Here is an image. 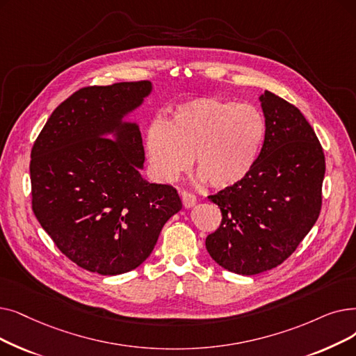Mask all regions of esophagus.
Instances as JSON below:
<instances>
[{
  "label": "esophagus",
  "instance_id": "34e87169",
  "mask_svg": "<svg viewBox=\"0 0 356 356\" xmlns=\"http://www.w3.org/2000/svg\"><path fill=\"white\" fill-rule=\"evenodd\" d=\"M180 196H181L184 208H192V207L196 204V196H195L192 192L181 191V192H180Z\"/></svg>",
  "mask_w": 356,
  "mask_h": 356
}]
</instances>
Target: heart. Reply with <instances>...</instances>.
Listing matches in <instances>:
<instances>
[{"mask_svg":"<svg viewBox=\"0 0 356 356\" xmlns=\"http://www.w3.org/2000/svg\"><path fill=\"white\" fill-rule=\"evenodd\" d=\"M265 135L266 122L256 106L199 97L177 106L167 122H151L145 149L157 179H177L192 157L200 179L211 188L224 189L249 175Z\"/></svg>","mask_w":356,"mask_h":356,"instance_id":"1","label":"heart"}]
</instances>
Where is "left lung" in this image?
Instances as JSON below:
<instances>
[{
  "label": "left lung",
  "mask_w": 356,
  "mask_h": 356,
  "mask_svg": "<svg viewBox=\"0 0 356 356\" xmlns=\"http://www.w3.org/2000/svg\"><path fill=\"white\" fill-rule=\"evenodd\" d=\"M266 135L243 180L208 199L222 220L205 245L224 269L257 275L281 265L316 224L326 160L298 107L265 91L260 96Z\"/></svg>",
  "instance_id": "obj_1"
}]
</instances>
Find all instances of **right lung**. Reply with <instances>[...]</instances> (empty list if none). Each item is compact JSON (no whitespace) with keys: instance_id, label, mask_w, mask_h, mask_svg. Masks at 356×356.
I'll return each instance as SVG.
<instances>
[{"instance_id":"obj_1","label":"right lung","mask_w":356,"mask_h":356,"mask_svg":"<svg viewBox=\"0 0 356 356\" xmlns=\"http://www.w3.org/2000/svg\"><path fill=\"white\" fill-rule=\"evenodd\" d=\"M149 91L147 80L76 90L52 112L30 154L36 218L60 253L86 270L138 268L181 209L173 186L141 177V131L122 123ZM112 131L116 140L105 136Z\"/></svg>"}]
</instances>
